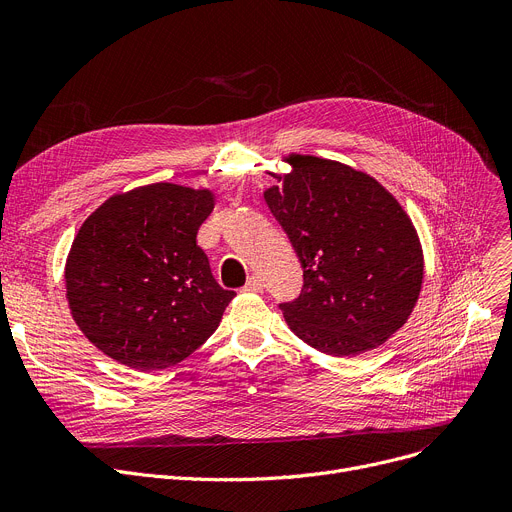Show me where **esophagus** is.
<instances>
[{
	"label": "esophagus",
	"instance_id": "34e87169",
	"mask_svg": "<svg viewBox=\"0 0 512 512\" xmlns=\"http://www.w3.org/2000/svg\"><path fill=\"white\" fill-rule=\"evenodd\" d=\"M242 290H245V292H261L263 290V280L259 276H251Z\"/></svg>",
	"mask_w": 512,
	"mask_h": 512
}]
</instances>
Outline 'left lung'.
I'll list each match as a JSON object with an SVG mask.
<instances>
[{"label": "left lung", "instance_id": "obj_1", "mask_svg": "<svg viewBox=\"0 0 512 512\" xmlns=\"http://www.w3.org/2000/svg\"><path fill=\"white\" fill-rule=\"evenodd\" d=\"M263 193L303 267L299 299L280 303L303 342L334 357L384 344L407 319L423 282V251L405 209L365 172L313 155Z\"/></svg>", "mask_w": 512, "mask_h": 512}]
</instances>
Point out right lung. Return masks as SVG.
<instances>
[{
  "label": "right lung",
  "instance_id": "1",
  "mask_svg": "<svg viewBox=\"0 0 512 512\" xmlns=\"http://www.w3.org/2000/svg\"><path fill=\"white\" fill-rule=\"evenodd\" d=\"M213 209L207 188L155 182L114 195L80 226L66 259L76 326L132 369L180 363L220 326L236 297L197 245Z\"/></svg>",
  "mask_w": 512,
  "mask_h": 512
}]
</instances>
